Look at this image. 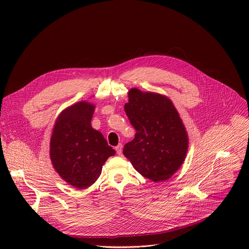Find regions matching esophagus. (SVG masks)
<instances>
[{
    "instance_id": "esophagus-1",
    "label": "esophagus",
    "mask_w": 249,
    "mask_h": 249,
    "mask_svg": "<svg viewBox=\"0 0 249 249\" xmlns=\"http://www.w3.org/2000/svg\"><path fill=\"white\" fill-rule=\"evenodd\" d=\"M122 149H123V146H122V144H119L118 146H116L115 147V150H116V153H117V155H121L122 154Z\"/></svg>"
}]
</instances>
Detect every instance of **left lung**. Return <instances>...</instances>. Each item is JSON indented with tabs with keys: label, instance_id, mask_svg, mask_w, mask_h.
Instances as JSON below:
<instances>
[{
	"label": "left lung",
	"instance_id": "8db88e82",
	"mask_svg": "<svg viewBox=\"0 0 249 249\" xmlns=\"http://www.w3.org/2000/svg\"><path fill=\"white\" fill-rule=\"evenodd\" d=\"M128 95L124 108L136 134L124 146L123 154L146 178L166 180L181 166L187 153L184 125L167 97L138 89H132Z\"/></svg>",
	"mask_w": 249,
	"mask_h": 249
}]
</instances>
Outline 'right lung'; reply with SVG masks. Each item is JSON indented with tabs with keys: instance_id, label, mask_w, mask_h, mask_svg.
<instances>
[{
	"instance_id": "1",
	"label": "right lung",
	"mask_w": 249,
	"mask_h": 249,
	"mask_svg": "<svg viewBox=\"0 0 249 249\" xmlns=\"http://www.w3.org/2000/svg\"><path fill=\"white\" fill-rule=\"evenodd\" d=\"M94 106L81 101L65 109L57 118L50 141L54 168L69 184L79 189L92 185L103 163L115 151L103 135L92 129Z\"/></svg>"
}]
</instances>
